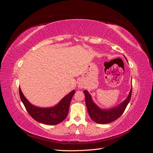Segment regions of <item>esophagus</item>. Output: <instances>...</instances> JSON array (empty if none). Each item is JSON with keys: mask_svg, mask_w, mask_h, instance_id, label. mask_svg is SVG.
<instances>
[{"mask_svg": "<svg viewBox=\"0 0 153 153\" xmlns=\"http://www.w3.org/2000/svg\"><path fill=\"white\" fill-rule=\"evenodd\" d=\"M79 87L81 88V87H82V85H79Z\"/></svg>", "mask_w": 153, "mask_h": 153, "instance_id": "34e87169", "label": "esophagus"}]
</instances>
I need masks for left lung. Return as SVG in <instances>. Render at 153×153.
Segmentation results:
<instances>
[{
    "label": "left lung",
    "mask_w": 153,
    "mask_h": 153,
    "mask_svg": "<svg viewBox=\"0 0 153 153\" xmlns=\"http://www.w3.org/2000/svg\"><path fill=\"white\" fill-rule=\"evenodd\" d=\"M85 97V103L87 108L88 113L90 117L93 121L98 124H107L114 121L117 119L124 112L128 104L130 101L132 89H131L129 94L126 100L116 107L108 110H101L92 101V98L86 90L84 91Z\"/></svg>",
    "instance_id": "1"
}]
</instances>
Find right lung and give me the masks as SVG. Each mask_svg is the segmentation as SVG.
Masks as SVG:
<instances>
[{
    "label": "right lung",
    "mask_w": 153,
    "mask_h": 153,
    "mask_svg": "<svg viewBox=\"0 0 153 153\" xmlns=\"http://www.w3.org/2000/svg\"><path fill=\"white\" fill-rule=\"evenodd\" d=\"M75 93V91H72L70 93L56 105L52 108H39L32 105L23 94L19 87L20 99L24 103L27 112L35 121L48 125H55L63 121L67 117L69 107L71 99Z\"/></svg>",
    "instance_id": "1"
}]
</instances>
